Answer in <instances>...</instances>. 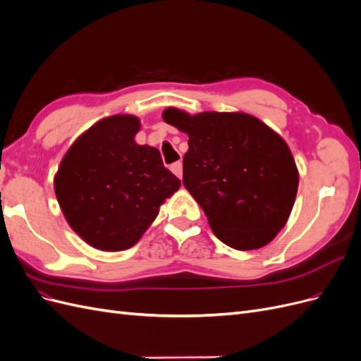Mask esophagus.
<instances>
[{
    "mask_svg": "<svg viewBox=\"0 0 361 361\" xmlns=\"http://www.w3.org/2000/svg\"><path fill=\"white\" fill-rule=\"evenodd\" d=\"M171 171L176 174V176L179 178V179H182V170H183V167H182V161H178V162H174V164H171Z\"/></svg>",
    "mask_w": 361,
    "mask_h": 361,
    "instance_id": "obj_1",
    "label": "esophagus"
}]
</instances>
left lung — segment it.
<instances>
[{
	"label": "left lung",
	"instance_id": "8db88e82",
	"mask_svg": "<svg viewBox=\"0 0 361 361\" xmlns=\"http://www.w3.org/2000/svg\"><path fill=\"white\" fill-rule=\"evenodd\" d=\"M162 118L188 134L183 185L215 236L243 251L272 241L298 190V170L283 138L244 113L190 116L167 108Z\"/></svg>",
	"mask_w": 361,
	"mask_h": 361
}]
</instances>
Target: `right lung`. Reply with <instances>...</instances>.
<instances>
[{"label": "right lung", "mask_w": 361, "mask_h": 361, "mask_svg": "<svg viewBox=\"0 0 361 361\" xmlns=\"http://www.w3.org/2000/svg\"><path fill=\"white\" fill-rule=\"evenodd\" d=\"M138 129L134 116L97 122L72 145L54 180L68 223L94 248L133 247L180 187L157 147L135 143Z\"/></svg>", "instance_id": "1"}]
</instances>
